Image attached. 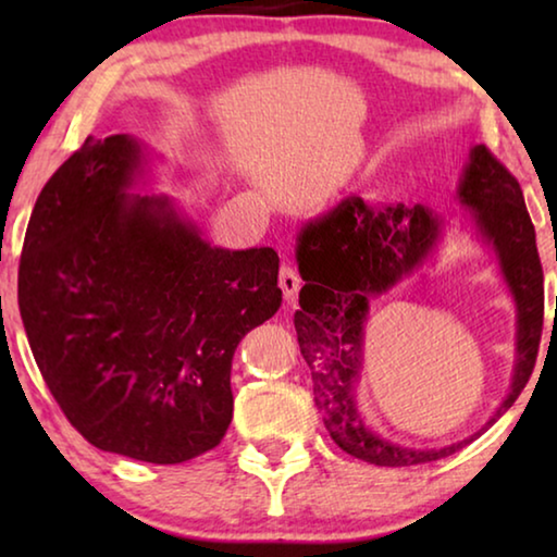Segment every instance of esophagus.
<instances>
[{
	"instance_id": "1",
	"label": "esophagus",
	"mask_w": 557,
	"mask_h": 557,
	"mask_svg": "<svg viewBox=\"0 0 557 557\" xmlns=\"http://www.w3.org/2000/svg\"><path fill=\"white\" fill-rule=\"evenodd\" d=\"M299 287H301V277L297 275V270L292 265H282L280 268V289H282V295H285V299L295 301Z\"/></svg>"
}]
</instances>
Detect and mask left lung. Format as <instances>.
<instances>
[{
  "label": "left lung",
  "instance_id": "left-lung-1",
  "mask_svg": "<svg viewBox=\"0 0 557 557\" xmlns=\"http://www.w3.org/2000/svg\"><path fill=\"white\" fill-rule=\"evenodd\" d=\"M457 199L479 238L494 250L513 297L516 363L511 388L494 418L471 437L440 449L403 447L373 432L358 412L356 383L363 366L371 299L393 289L435 252L445 219L422 203L371 209L361 196H348L301 225L297 235V265L305 287L295 329L299 351L312 371L314 403L336 445L375 467L425 465L455 455L511 408L539 356L543 268L521 186L484 145H476L461 169Z\"/></svg>",
  "mask_w": 557,
  "mask_h": 557
}]
</instances>
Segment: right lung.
I'll list each match as a JSON object with an SVG mask.
<instances>
[{"mask_svg":"<svg viewBox=\"0 0 557 557\" xmlns=\"http://www.w3.org/2000/svg\"><path fill=\"white\" fill-rule=\"evenodd\" d=\"M149 152L88 137L41 188L18 262L36 366L98 449L182 465L223 440L240 338L277 312L272 248L211 245L164 194H135Z\"/></svg>","mask_w":557,"mask_h":557,"instance_id":"1","label":"right lung"}]
</instances>
